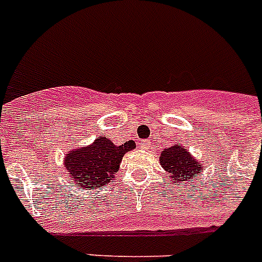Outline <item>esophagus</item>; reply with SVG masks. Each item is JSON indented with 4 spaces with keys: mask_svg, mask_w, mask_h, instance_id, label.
Instances as JSON below:
<instances>
[{
    "mask_svg": "<svg viewBox=\"0 0 262 262\" xmlns=\"http://www.w3.org/2000/svg\"><path fill=\"white\" fill-rule=\"evenodd\" d=\"M140 144H141L142 149H149V146H150L149 141H146V140H142V141L140 142Z\"/></svg>",
    "mask_w": 262,
    "mask_h": 262,
    "instance_id": "esophagus-1",
    "label": "esophagus"
}]
</instances>
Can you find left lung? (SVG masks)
<instances>
[{"label":"left lung","instance_id":"8db88e82","mask_svg":"<svg viewBox=\"0 0 262 262\" xmlns=\"http://www.w3.org/2000/svg\"><path fill=\"white\" fill-rule=\"evenodd\" d=\"M159 161L163 169L168 172L169 182L173 184H190L203 172V164L179 142L161 150Z\"/></svg>","mask_w":262,"mask_h":262}]
</instances>
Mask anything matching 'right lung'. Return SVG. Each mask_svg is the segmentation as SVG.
I'll list each match as a JSON object with an SVG mask.
<instances>
[{
  "mask_svg": "<svg viewBox=\"0 0 262 262\" xmlns=\"http://www.w3.org/2000/svg\"><path fill=\"white\" fill-rule=\"evenodd\" d=\"M136 149V142L129 140L116 145L110 138L99 136L91 145L80 146L66 153L64 167L67 179L79 184L82 190H97L113 180L125 153Z\"/></svg>",
  "mask_w": 262,
  "mask_h": 262,
  "instance_id": "obj_1",
  "label": "right lung"
}]
</instances>
